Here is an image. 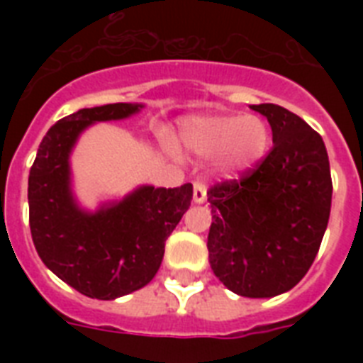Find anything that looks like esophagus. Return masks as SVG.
<instances>
[{"mask_svg": "<svg viewBox=\"0 0 363 363\" xmlns=\"http://www.w3.org/2000/svg\"><path fill=\"white\" fill-rule=\"evenodd\" d=\"M205 198H207V186H205L203 181H194V201L196 203H203Z\"/></svg>", "mask_w": 363, "mask_h": 363, "instance_id": "obj_1", "label": "esophagus"}]
</instances>
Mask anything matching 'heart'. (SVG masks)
<instances>
[{"mask_svg":"<svg viewBox=\"0 0 363 363\" xmlns=\"http://www.w3.org/2000/svg\"><path fill=\"white\" fill-rule=\"evenodd\" d=\"M181 143L199 158H215L226 173H242L259 164L271 147V128L256 115H215L188 118Z\"/></svg>","mask_w":363,"mask_h":363,"instance_id":"obj_1","label":"heart"}]
</instances>
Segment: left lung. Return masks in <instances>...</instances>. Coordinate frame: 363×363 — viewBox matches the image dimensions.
I'll return each instance as SVG.
<instances>
[{
	"mask_svg": "<svg viewBox=\"0 0 363 363\" xmlns=\"http://www.w3.org/2000/svg\"><path fill=\"white\" fill-rule=\"evenodd\" d=\"M273 130V148L238 179L207 190L211 269L232 292L273 298L294 288L320 248L332 209L322 137L281 105H252Z\"/></svg>",
	"mask_w": 363,
	"mask_h": 363,
	"instance_id": "8db88e82",
	"label": "left lung"
}]
</instances>
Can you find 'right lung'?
<instances>
[{
	"instance_id": "right-lung-1",
	"label": "right lung",
	"mask_w": 363,
	"mask_h": 363,
	"mask_svg": "<svg viewBox=\"0 0 363 363\" xmlns=\"http://www.w3.org/2000/svg\"><path fill=\"white\" fill-rule=\"evenodd\" d=\"M141 105L109 104L65 116L43 137L28 179L30 230L43 264L77 292L115 299L152 281L165 239L192 201V184L143 186L118 205L88 215L69 192L71 147L88 124L118 121Z\"/></svg>"
}]
</instances>
